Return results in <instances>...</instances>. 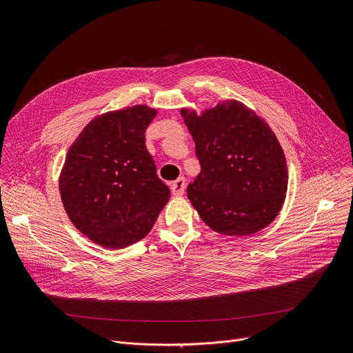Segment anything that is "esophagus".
<instances>
[{
    "label": "esophagus",
    "instance_id": "34e87169",
    "mask_svg": "<svg viewBox=\"0 0 353 353\" xmlns=\"http://www.w3.org/2000/svg\"><path fill=\"white\" fill-rule=\"evenodd\" d=\"M184 189H186V180L183 177H179L176 181L172 183V192L174 196H181L184 193Z\"/></svg>",
    "mask_w": 353,
    "mask_h": 353
}]
</instances>
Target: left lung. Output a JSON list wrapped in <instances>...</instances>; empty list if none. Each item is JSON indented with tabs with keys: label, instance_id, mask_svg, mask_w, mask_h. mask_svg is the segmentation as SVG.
I'll list each match as a JSON object with an SVG mask.
<instances>
[{
	"label": "left lung",
	"instance_id": "8db88e82",
	"mask_svg": "<svg viewBox=\"0 0 353 353\" xmlns=\"http://www.w3.org/2000/svg\"><path fill=\"white\" fill-rule=\"evenodd\" d=\"M200 174L188 188L193 208L214 232L249 236L270 225L288 190V165L272 128L240 101L201 116L183 108Z\"/></svg>",
	"mask_w": 353,
	"mask_h": 353
}]
</instances>
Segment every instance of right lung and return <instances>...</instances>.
<instances>
[{"label": "right lung", "mask_w": 353, "mask_h": 353, "mask_svg": "<svg viewBox=\"0 0 353 353\" xmlns=\"http://www.w3.org/2000/svg\"><path fill=\"white\" fill-rule=\"evenodd\" d=\"M154 116L147 105L110 111L88 123L67 153L60 177L64 209L103 248L139 242L169 201L170 189L145 148Z\"/></svg>", "instance_id": "1"}]
</instances>
